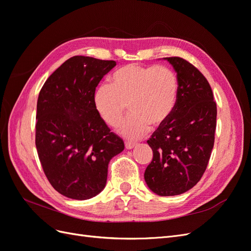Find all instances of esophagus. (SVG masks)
<instances>
[{
  "instance_id": "obj_1",
  "label": "esophagus",
  "mask_w": 251,
  "mask_h": 251,
  "mask_svg": "<svg viewBox=\"0 0 251 251\" xmlns=\"http://www.w3.org/2000/svg\"><path fill=\"white\" fill-rule=\"evenodd\" d=\"M126 144V150H132L133 148H135L136 147V143H134V142H126L125 143Z\"/></svg>"
}]
</instances>
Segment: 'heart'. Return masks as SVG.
<instances>
[{"mask_svg": "<svg viewBox=\"0 0 251 251\" xmlns=\"http://www.w3.org/2000/svg\"><path fill=\"white\" fill-rule=\"evenodd\" d=\"M178 89L176 74L168 67L126 65L112 75L110 85L101 83L96 88L94 107L105 124L115 126L127 104L130 116L116 131L126 139L136 140L149 132L151 125L160 126L171 116Z\"/></svg>", "mask_w": 251, "mask_h": 251, "instance_id": "b5f03b06", "label": "heart"}]
</instances>
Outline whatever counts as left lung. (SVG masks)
Returning <instances> with one entry per match:
<instances>
[{"mask_svg":"<svg viewBox=\"0 0 251 251\" xmlns=\"http://www.w3.org/2000/svg\"><path fill=\"white\" fill-rule=\"evenodd\" d=\"M177 73L178 96L171 116L148 144L153 160L144 180L158 196H177L200 181L215 142L217 104L207 79L181 57H164Z\"/></svg>","mask_w":251,"mask_h":251,"instance_id":"left-lung-1","label":"left lung"}]
</instances>
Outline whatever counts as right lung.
<instances>
[{"label": "right lung", "instance_id": "right-lung-1", "mask_svg": "<svg viewBox=\"0 0 251 251\" xmlns=\"http://www.w3.org/2000/svg\"><path fill=\"white\" fill-rule=\"evenodd\" d=\"M116 62L73 56L53 72L36 105L35 146L53 188L74 200H88L107 184L111 159L125 143L94 107L98 83Z\"/></svg>", "mask_w": 251, "mask_h": 251}]
</instances>
